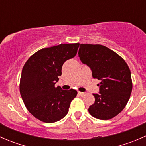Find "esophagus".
Here are the masks:
<instances>
[{
  "label": "esophagus",
  "mask_w": 146,
  "mask_h": 146,
  "mask_svg": "<svg viewBox=\"0 0 146 146\" xmlns=\"http://www.w3.org/2000/svg\"><path fill=\"white\" fill-rule=\"evenodd\" d=\"M78 95H80V96H84V95H85V92H78Z\"/></svg>",
  "instance_id": "esophagus-1"
}]
</instances>
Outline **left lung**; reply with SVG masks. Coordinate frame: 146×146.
I'll return each instance as SVG.
<instances>
[{
    "label": "left lung",
    "mask_w": 146,
    "mask_h": 146,
    "mask_svg": "<svg viewBox=\"0 0 146 146\" xmlns=\"http://www.w3.org/2000/svg\"><path fill=\"white\" fill-rule=\"evenodd\" d=\"M78 56L100 80V93L93 94L95 103L88 111L92 117L108 120L119 114L127 104L132 91L131 71L117 53L100 44H80Z\"/></svg>",
    "instance_id": "left-lung-1"
}]
</instances>
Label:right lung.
Masks as SVG:
<instances>
[{
	"label": "right lung",
	"instance_id": "right-lung-1",
	"mask_svg": "<svg viewBox=\"0 0 146 146\" xmlns=\"http://www.w3.org/2000/svg\"><path fill=\"white\" fill-rule=\"evenodd\" d=\"M80 44H64L42 48L31 56L22 70L20 92L27 110L45 123L66 117L77 95L73 89L55 87L65 61L76 55Z\"/></svg>",
	"mask_w": 146,
	"mask_h": 146
}]
</instances>
